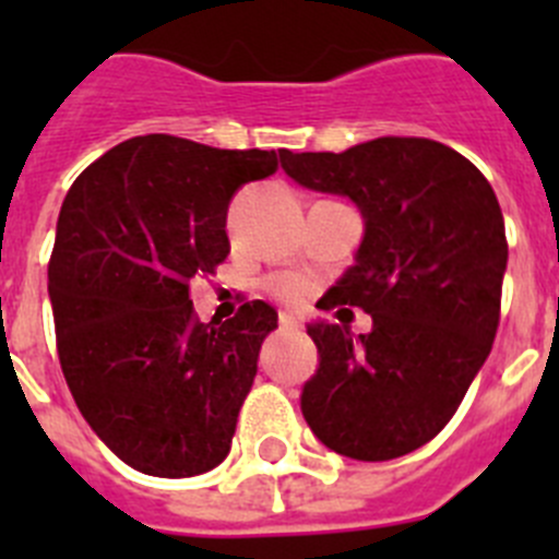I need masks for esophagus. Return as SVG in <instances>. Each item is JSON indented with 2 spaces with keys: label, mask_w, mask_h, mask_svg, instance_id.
Wrapping results in <instances>:
<instances>
[{
  "label": "esophagus",
  "mask_w": 559,
  "mask_h": 559,
  "mask_svg": "<svg viewBox=\"0 0 559 559\" xmlns=\"http://www.w3.org/2000/svg\"><path fill=\"white\" fill-rule=\"evenodd\" d=\"M278 324L284 326V330H295V326L300 324V319H297V313H292V311H281L278 313Z\"/></svg>",
  "instance_id": "obj_1"
}]
</instances>
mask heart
Returning a JSON list of instances; mask_svg holds the SVG:
<instances>
[{
	"instance_id": "obj_1",
	"label": "heart",
	"mask_w": 559,
	"mask_h": 559,
	"mask_svg": "<svg viewBox=\"0 0 559 559\" xmlns=\"http://www.w3.org/2000/svg\"><path fill=\"white\" fill-rule=\"evenodd\" d=\"M273 292L278 297H284V300H300L306 295V284L300 278H275Z\"/></svg>"
}]
</instances>
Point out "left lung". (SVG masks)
Instances as JSON below:
<instances>
[{"instance_id": "8db88e82", "label": "left lung", "mask_w": 559, "mask_h": 559, "mask_svg": "<svg viewBox=\"0 0 559 559\" xmlns=\"http://www.w3.org/2000/svg\"><path fill=\"white\" fill-rule=\"evenodd\" d=\"M295 183L348 197L365 235L326 295L373 326L308 324L319 368L300 408L332 452L381 462L425 447L452 419L492 352L509 243L476 165L427 138H376L343 154H292Z\"/></svg>"}]
</instances>
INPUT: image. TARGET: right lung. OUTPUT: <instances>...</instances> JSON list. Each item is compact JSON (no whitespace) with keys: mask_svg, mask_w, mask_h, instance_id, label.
Instances as JSON below:
<instances>
[{"mask_svg":"<svg viewBox=\"0 0 559 559\" xmlns=\"http://www.w3.org/2000/svg\"><path fill=\"white\" fill-rule=\"evenodd\" d=\"M275 167V151L143 134L67 191L48 264L59 362L83 419L134 471L186 478L229 454L278 313L253 300L200 324L189 281L227 259L235 191Z\"/></svg>","mask_w":559,"mask_h":559,"instance_id":"right-lung-1","label":"right lung"}]
</instances>
